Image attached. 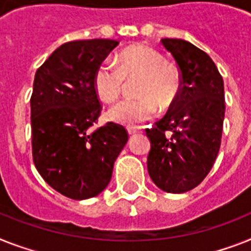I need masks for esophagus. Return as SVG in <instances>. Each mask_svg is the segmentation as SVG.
Instances as JSON below:
<instances>
[{
  "mask_svg": "<svg viewBox=\"0 0 251 251\" xmlns=\"http://www.w3.org/2000/svg\"><path fill=\"white\" fill-rule=\"evenodd\" d=\"M127 132H128V134H134V133H138V132H141V129L137 127H127Z\"/></svg>",
  "mask_w": 251,
  "mask_h": 251,
  "instance_id": "1",
  "label": "esophagus"
}]
</instances>
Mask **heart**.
<instances>
[{
  "label": "heart",
  "instance_id": "heart-1",
  "mask_svg": "<svg viewBox=\"0 0 251 251\" xmlns=\"http://www.w3.org/2000/svg\"><path fill=\"white\" fill-rule=\"evenodd\" d=\"M118 65L105 60L95 73V90L105 102L121 95L126 79L140 76L136 99H126L109 109L107 117L115 123L136 126L150 119L156 106L167 110L176 102L181 88V75L176 66L164 63L163 56L151 47L136 45L124 49L117 57Z\"/></svg>",
  "mask_w": 251,
  "mask_h": 251
}]
</instances>
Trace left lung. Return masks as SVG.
Instances as JSON below:
<instances>
[{"mask_svg":"<svg viewBox=\"0 0 251 251\" xmlns=\"http://www.w3.org/2000/svg\"><path fill=\"white\" fill-rule=\"evenodd\" d=\"M181 72V90L171 111L146 129L149 176L169 194L200 185L218 155L225 119V86L213 60L185 39L163 38Z\"/></svg>","mask_w":251,"mask_h":251,"instance_id":"left-lung-1","label":"left lung"}]
</instances>
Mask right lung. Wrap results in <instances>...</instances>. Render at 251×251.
<instances>
[{
    "label": "right lung",
    "instance_id": "add662e5",
    "mask_svg": "<svg viewBox=\"0 0 251 251\" xmlns=\"http://www.w3.org/2000/svg\"><path fill=\"white\" fill-rule=\"evenodd\" d=\"M118 45L115 39L64 43L34 76L33 161L53 190L74 200L93 198L106 188L128 141L124 127L111 122L90 129L101 113L95 73Z\"/></svg>",
    "mask_w": 251,
    "mask_h": 251
}]
</instances>
